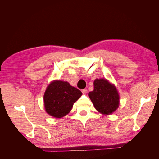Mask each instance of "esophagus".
I'll return each instance as SVG.
<instances>
[{"instance_id":"esophagus-1","label":"esophagus","mask_w":159,"mask_h":159,"mask_svg":"<svg viewBox=\"0 0 159 159\" xmlns=\"http://www.w3.org/2000/svg\"><path fill=\"white\" fill-rule=\"evenodd\" d=\"M81 91H82L83 94H85L86 93H87V89H86V88H85V89H83Z\"/></svg>"}]
</instances>
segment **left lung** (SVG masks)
<instances>
[{"label": "left lung", "mask_w": 159, "mask_h": 159, "mask_svg": "<svg viewBox=\"0 0 159 159\" xmlns=\"http://www.w3.org/2000/svg\"><path fill=\"white\" fill-rule=\"evenodd\" d=\"M94 90L88 93L95 108L102 114L109 115L119 106V95L116 88L107 79L94 80Z\"/></svg>", "instance_id": "8db88e82"}]
</instances>
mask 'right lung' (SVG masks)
<instances>
[{
	"instance_id": "add662e5",
	"label": "right lung",
	"mask_w": 159,
	"mask_h": 159,
	"mask_svg": "<svg viewBox=\"0 0 159 159\" xmlns=\"http://www.w3.org/2000/svg\"><path fill=\"white\" fill-rule=\"evenodd\" d=\"M81 95V91L67 81L53 80L47 87L43 96L45 111L53 117L62 118L69 114Z\"/></svg>"
}]
</instances>
